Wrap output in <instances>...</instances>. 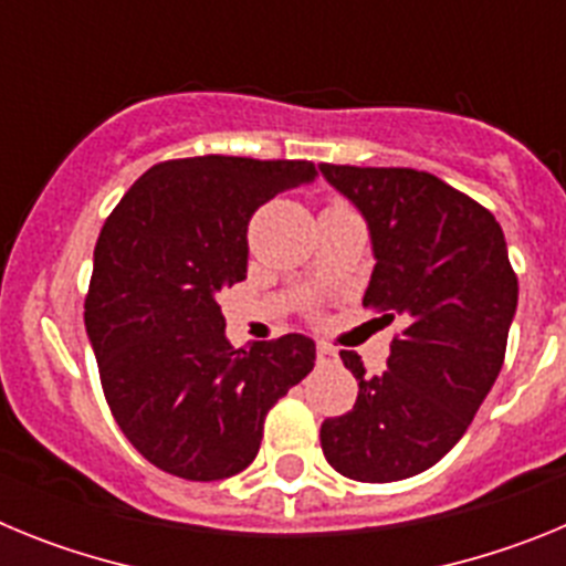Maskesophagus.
Wrapping results in <instances>:
<instances>
[{
  "label": "esophagus",
  "mask_w": 566,
  "mask_h": 566,
  "mask_svg": "<svg viewBox=\"0 0 566 566\" xmlns=\"http://www.w3.org/2000/svg\"><path fill=\"white\" fill-rule=\"evenodd\" d=\"M334 359H337V352H334L332 345L317 343V363L326 365V363H334Z\"/></svg>",
  "instance_id": "1"
}]
</instances>
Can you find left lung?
<instances>
[{
  "label": "left lung",
  "instance_id": "left-lung-1",
  "mask_svg": "<svg viewBox=\"0 0 566 566\" xmlns=\"http://www.w3.org/2000/svg\"><path fill=\"white\" fill-rule=\"evenodd\" d=\"M319 172L368 227L363 306L405 326L379 377L339 352L359 394L352 411L323 422L319 444L354 482H399L433 468L476 417L502 371L518 280L496 218L437 175L334 164Z\"/></svg>",
  "mask_w": 566,
  "mask_h": 566
}]
</instances>
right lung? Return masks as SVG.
Returning a JSON list of instances; mask_svg holds the SVG:
<instances>
[{
    "instance_id": "1",
    "label": "right lung",
    "mask_w": 566,
    "mask_h": 566,
    "mask_svg": "<svg viewBox=\"0 0 566 566\" xmlns=\"http://www.w3.org/2000/svg\"><path fill=\"white\" fill-rule=\"evenodd\" d=\"M314 178L308 161H164L104 223L84 326L109 411L155 468L189 482L240 473L258 457L269 408L314 368L306 334L234 348L218 306L247 280L252 214Z\"/></svg>"
}]
</instances>
